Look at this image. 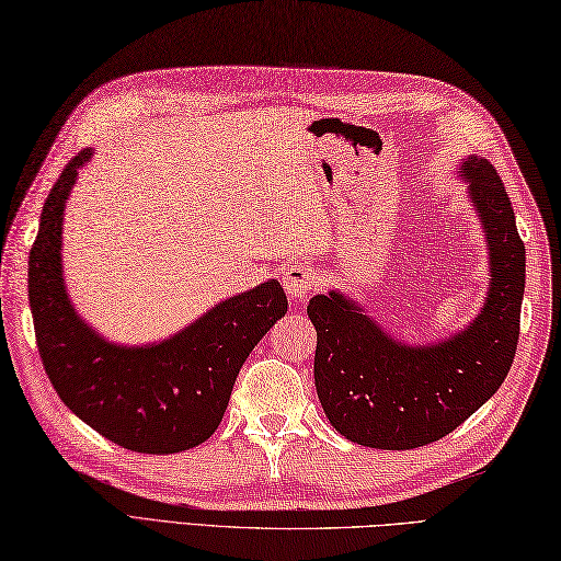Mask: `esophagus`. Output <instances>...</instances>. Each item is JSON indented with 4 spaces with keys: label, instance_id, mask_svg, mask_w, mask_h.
Instances as JSON below:
<instances>
[{
    "label": "esophagus",
    "instance_id": "1",
    "mask_svg": "<svg viewBox=\"0 0 561 561\" xmlns=\"http://www.w3.org/2000/svg\"><path fill=\"white\" fill-rule=\"evenodd\" d=\"M319 273L305 264H293L283 271V288L288 293L293 300H305L307 295L319 288Z\"/></svg>",
    "mask_w": 561,
    "mask_h": 561
}]
</instances>
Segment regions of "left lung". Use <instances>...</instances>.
<instances>
[{"mask_svg": "<svg viewBox=\"0 0 561 561\" xmlns=\"http://www.w3.org/2000/svg\"><path fill=\"white\" fill-rule=\"evenodd\" d=\"M460 176L482 222L491 276L470 327L438 344L409 346L339 290L307 305L319 402L329 424L358 445L411 450L440 440L499 390L516 356L525 290L516 215L486 159L467 157Z\"/></svg>", "mask_w": 561, "mask_h": 561, "instance_id": "left-lung-1", "label": "left lung"}]
</instances>
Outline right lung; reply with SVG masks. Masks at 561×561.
<instances>
[{
  "label": "right lung",
  "instance_id": "add662e5",
  "mask_svg": "<svg viewBox=\"0 0 561 561\" xmlns=\"http://www.w3.org/2000/svg\"><path fill=\"white\" fill-rule=\"evenodd\" d=\"M91 154L79 152L55 181L31 247L28 302L43 368L62 402L121 448H196L220 426L239 368L288 312V297L271 278L159 344H111L77 314L62 278L65 205Z\"/></svg>",
  "mask_w": 561,
  "mask_h": 561
}]
</instances>
